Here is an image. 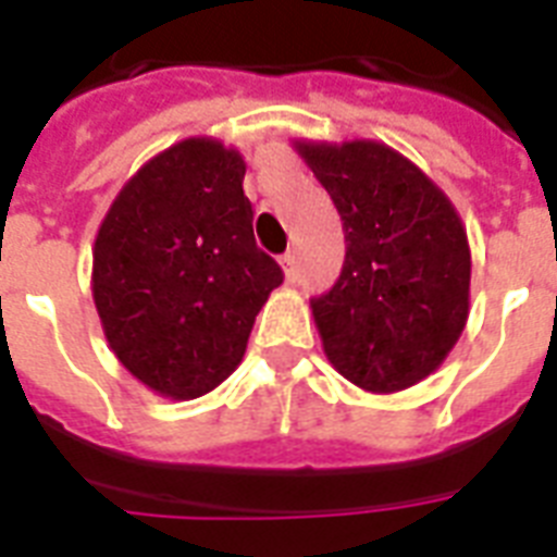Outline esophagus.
<instances>
[{
	"mask_svg": "<svg viewBox=\"0 0 557 557\" xmlns=\"http://www.w3.org/2000/svg\"><path fill=\"white\" fill-rule=\"evenodd\" d=\"M280 265H283V274H286L288 283H295L297 280V265H295V253L286 251L283 257H280Z\"/></svg>",
	"mask_w": 557,
	"mask_h": 557,
	"instance_id": "obj_1",
	"label": "esophagus"
}]
</instances>
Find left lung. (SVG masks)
I'll list each match as a JSON object with an SVG mask.
<instances>
[{
	"instance_id": "obj_1",
	"label": "left lung",
	"mask_w": 557,
	"mask_h": 557,
	"mask_svg": "<svg viewBox=\"0 0 557 557\" xmlns=\"http://www.w3.org/2000/svg\"><path fill=\"white\" fill-rule=\"evenodd\" d=\"M344 222L338 283L314 297L332 367L367 393H398L448 358L468 321L471 248L457 208L381 141H295Z\"/></svg>"
}]
</instances>
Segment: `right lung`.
I'll use <instances>...</instances> for the list:
<instances>
[{
    "label": "right lung",
    "instance_id": "1",
    "mask_svg": "<svg viewBox=\"0 0 557 557\" xmlns=\"http://www.w3.org/2000/svg\"><path fill=\"white\" fill-rule=\"evenodd\" d=\"M239 150L199 135L135 173L100 222L91 297L109 349L159 396L199 398L239 367L283 271L253 243Z\"/></svg>",
    "mask_w": 557,
    "mask_h": 557
}]
</instances>
